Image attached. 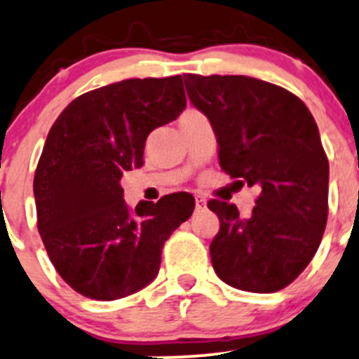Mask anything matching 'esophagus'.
<instances>
[{
    "label": "esophagus",
    "instance_id": "34e87169",
    "mask_svg": "<svg viewBox=\"0 0 359 359\" xmlns=\"http://www.w3.org/2000/svg\"><path fill=\"white\" fill-rule=\"evenodd\" d=\"M195 207H197L198 210H201V209H205V198H202V197H197V198H195Z\"/></svg>",
    "mask_w": 359,
    "mask_h": 359
}]
</instances>
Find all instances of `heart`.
<instances>
[{"instance_id": "b5f03b06", "label": "heart", "mask_w": 359, "mask_h": 359, "mask_svg": "<svg viewBox=\"0 0 359 359\" xmlns=\"http://www.w3.org/2000/svg\"><path fill=\"white\" fill-rule=\"evenodd\" d=\"M187 112H191V110H187Z\"/></svg>"}]
</instances>
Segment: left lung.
I'll return each instance as SVG.
<instances>
[{"label": "left lung", "mask_w": 359, "mask_h": 359, "mask_svg": "<svg viewBox=\"0 0 359 359\" xmlns=\"http://www.w3.org/2000/svg\"><path fill=\"white\" fill-rule=\"evenodd\" d=\"M188 98L209 119L219 164L261 190L250 217L209 201L219 217L214 271L235 289L269 294L294 282L320 247L328 214V158L308 107L247 76L184 74Z\"/></svg>", "instance_id": "obj_1"}]
</instances>
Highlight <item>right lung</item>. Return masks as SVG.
<instances>
[{
  "label": "right lung",
  "instance_id": "1",
  "mask_svg": "<svg viewBox=\"0 0 359 359\" xmlns=\"http://www.w3.org/2000/svg\"><path fill=\"white\" fill-rule=\"evenodd\" d=\"M187 107L181 76L126 79L69 103L48 133L34 175L38 230L67 285L97 301L142 290L165 240L191 216V195L124 202V171L143 165L147 136Z\"/></svg>",
  "mask_w": 359,
  "mask_h": 359
}]
</instances>
